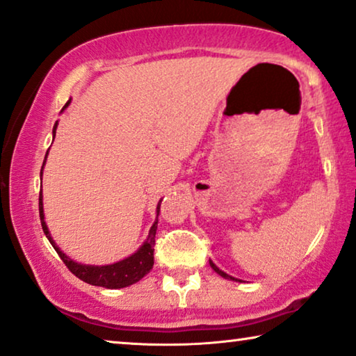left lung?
<instances>
[{
  "instance_id": "obj_1",
  "label": "left lung",
  "mask_w": 356,
  "mask_h": 356,
  "mask_svg": "<svg viewBox=\"0 0 356 356\" xmlns=\"http://www.w3.org/2000/svg\"><path fill=\"white\" fill-rule=\"evenodd\" d=\"M209 265H211V268L214 270V272H216L217 275H220L222 278H225V280H232V281H241V280H238V278H233V277H230V275H227L225 272H222V270H220L219 267H217V265H216L214 262H212L211 259H209Z\"/></svg>"
}]
</instances>
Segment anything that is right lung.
I'll list each match as a JSON object with an SVG mask.
<instances>
[{
	"label": "right lung",
	"instance_id": "1",
	"mask_svg": "<svg viewBox=\"0 0 356 356\" xmlns=\"http://www.w3.org/2000/svg\"><path fill=\"white\" fill-rule=\"evenodd\" d=\"M68 105H70V100L65 104V107L62 110H65ZM56 129H57V121L54 127H52V137H56ZM49 153V150H47ZM47 153L44 156V163H42L40 177L42 180V169H44L46 164V158ZM161 201H158L156 204V219L153 222V225L150 227V232H148L147 240L142 243V246L137 249L134 254L127 256L121 261L115 262V264H108V265H86V264H79L76 261H73L67 256L62 249L57 246V243L52 240L49 229H47L46 220H44V209H42V192H40V219H41V227L42 232L49 243L52 245V248L56 249V252L59 254V257L63 261V264L67 265L68 270L78 277L79 280L86 281V283L92 284V286H102V288L107 289H121L126 288V286H131L137 283V281L142 280L145 275L150 272L153 268V246H155V235H156V227H158V214H160V206Z\"/></svg>",
	"mask_w": 356,
	"mask_h": 356
}]
</instances>
